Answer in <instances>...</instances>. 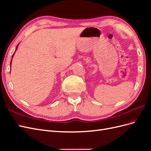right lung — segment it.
<instances>
[{"mask_svg":"<svg viewBox=\"0 0 151 151\" xmlns=\"http://www.w3.org/2000/svg\"><path fill=\"white\" fill-rule=\"evenodd\" d=\"M17 47H16V50H17ZM14 54H13V55H12V57H13V55H14ZM11 62H12V60H11ZM11 63H10V65H11Z\"/></svg>","mask_w":151,"mask_h":151,"instance_id":"right-lung-1","label":"right lung"}]
</instances>
